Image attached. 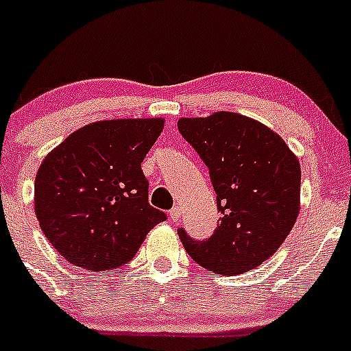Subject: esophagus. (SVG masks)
Returning a JSON list of instances; mask_svg holds the SVG:
<instances>
[{"label":"esophagus","instance_id":"obj_1","mask_svg":"<svg viewBox=\"0 0 351 351\" xmlns=\"http://www.w3.org/2000/svg\"><path fill=\"white\" fill-rule=\"evenodd\" d=\"M169 218H171L172 221H177V219L180 218V208H179V206H174V208L169 211Z\"/></svg>","mask_w":351,"mask_h":351}]
</instances>
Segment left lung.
<instances>
[{
    "instance_id": "8db88e82",
    "label": "left lung",
    "mask_w": 351,
    "mask_h": 351,
    "mask_svg": "<svg viewBox=\"0 0 351 351\" xmlns=\"http://www.w3.org/2000/svg\"><path fill=\"white\" fill-rule=\"evenodd\" d=\"M177 128L208 167L221 213L206 240L177 230L187 254L223 276L255 269L276 254L298 219L299 160L277 133L237 113L182 118Z\"/></svg>"
}]
</instances>
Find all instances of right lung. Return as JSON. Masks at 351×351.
Instances as JSON below:
<instances>
[{
    "mask_svg": "<svg viewBox=\"0 0 351 351\" xmlns=\"http://www.w3.org/2000/svg\"><path fill=\"white\" fill-rule=\"evenodd\" d=\"M162 118L96 121L69 135L35 177V213L47 240L72 265L120 269L165 221L149 202L142 162Z\"/></svg>",
    "mask_w": 351,
    "mask_h": 351,
    "instance_id": "obj_1",
    "label": "right lung"
}]
</instances>
